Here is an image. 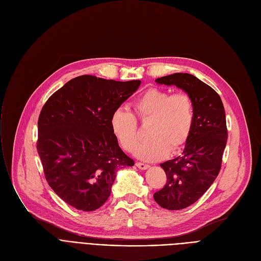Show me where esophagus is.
<instances>
[{"instance_id":"esophagus-1","label":"esophagus","mask_w":261,"mask_h":261,"mask_svg":"<svg viewBox=\"0 0 261 261\" xmlns=\"http://www.w3.org/2000/svg\"><path fill=\"white\" fill-rule=\"evenodd\" d=\"M135 165L138 166L140 169H142V170H146V169H148V168H149V165H147V164H144V163H140V162L136 163Z\"/></svg>"}]
</instances>
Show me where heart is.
Returning a JSON list of instances; mask_svg holds the SVG:
<instances>
[{
    "label": "heart",
    "instance_id": "obj_1",
    "mask_svg": "<svg viewBox=\"0 0 261 261\" xmlns=\"http://www.w3.org/2000/svg\"><path fill=\"white\" fill-rule=\"evenodd\" d=\"M135 114L143 122L151 121L149 140L139 146L135 155L154 162L176 152L187 142L194 127L195 106L185 92L171 94L161 89H148L133 102ZM111 131L119 145L132 152L139 144V127L135 115L118 109L110 119Z\"/></svg>",
    "mask_w": 261,
    "mask_h": 261
}]
</instances>
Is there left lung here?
Here are the masks:
<instances>
[{
  "label": "left lung",
  "mask_w": 261,
  "mask_h": 261,
  "mask_svg": "<svg viewBox=\"0 0 261 261\" xmlns=\"http://www.w3.org/2000/svg\"><path fill=\"white\" fill-rule=\"evenodd\" d=\"M155 81L183 90L195 106L194 127L183 152L161 164L167 182L153 195L161 207L179 211L197 202L220 171L227 142L225 111L220 96L194 75L174 73Z\"/></svg>",
  "instance_id": "1"
}]
</instances>
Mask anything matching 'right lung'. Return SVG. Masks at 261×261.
Wrapping results in <instances>:
<instances>
[{"label":"right lung","mask_w":261,"mask_h":261,"mask_svg":"<svg viewBox=\"0 0 261 261\" xmlns=\"http://www.w3.org/2000/svg\"><path fill=\"white\" fill-rule=\"evenodd\" d=\"M140 86L141 80L82 75L55 92L41 110L37 150L45 179L71 206L99 208L111 194L116 171L134 165L120 149L110 119Z\"/></svg>","instance_id":"obj_1"}]
</instances>
